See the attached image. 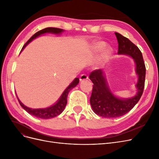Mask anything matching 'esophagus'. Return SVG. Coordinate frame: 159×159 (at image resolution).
<instances>
[{"mask_svg": "<svg viewBox=\"0 0 159 159\" xmlns=\"http://www.w3.org/2000/svg\"><path fill=\"white\" fill-rule=\"evenodd\" d=\"M88 79V76L86 75V74H81L80 78V80L81 81H84V80H86Z\"/></svg>", "mask_w": 159, "mask_h": 159, "instance_id": "esophagus-1", "label": "esophagus"}]
</instances>
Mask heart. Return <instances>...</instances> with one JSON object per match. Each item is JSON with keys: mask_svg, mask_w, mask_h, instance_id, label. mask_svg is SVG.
Segmentation results:
<instances>
[{"mask_svg": "<svg viewBox=\"0 0 159 159\" xmlns=\"http://www.w3.org/2000/svg\"><path fill=\"white\" fill-rule=\"evenodd\" d=\"M105 47H106V43L103 41H99L94 43L93 49L95 53H99L101 51H102ZM111 55V50L109 48H106L102 55L101 59L102 61H106L109 58Z\"/></svg>", "mask_w": 159, "mask_h": 159, "instance_id": "1", "label": "heart"}]
</instances>
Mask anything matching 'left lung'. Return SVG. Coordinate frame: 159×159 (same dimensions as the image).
I'll use <instances>...</instances> for the list:
<instances>
[{
	"label": "left lung",
	"mask_w": 159,
	"mask_h": 159,
	"mask_svg": "<svg viewBox=\"0 0 159 159\" xmlns=\"http://www.w3.org/2000/svg\"><path fill=\"white\" fill-rule=\"evenodd\" d=\"M115 34L118 42V54L130 56L135 64V72L138 75L135 85L137 92L132 98H119L111 91L102 70L91 72L89 79L93 86L90 104L95 114L105 118H115L127 113L140 99L145 87L146 68L141 52L126 37L117 32H115Z\"/></svg>",
	"instance_id": "obj_1"
}]
</instances>
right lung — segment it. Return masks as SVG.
<instances>
[{
    "label": "right lung",
    "mask_w": 159,
    "mask_h": 159,
    "mask_svg": "<svg viewBox=\"0 0 159 159\" xmlns=\"http://www.w3.org/2000/svg\"><path fill=\"white\" fill-rule=\"evenodd\" d=\"M64 30L63 29H60V28H46L42 30L38 31L36 34H34L28 42L23 46L22 50L25 48L29 44L30 42H32L34 39L38 38V36H40L42 34H44L46 33H52L54 34H61L63 32ZM79 78H76L74 79V80L72 81V82L68 86L63 93H62L59 99L57 101L56 103L54 105H52V106L46 107V108H42V109H32L30 107H28L26 105H24L19 99L17 97V99L18 100V102L21 105V107L25 109V111L30 113L32 115H34L38 118L40 119H51L53 117H55L57 115H59L62 113V111L64 110L66 105L67 104V99H68V95L70 92V91L72 89L75 88V86L78 84L79 83Z\"/></svg>",
    "instance_id": "add662e5"
}]
</instances>
